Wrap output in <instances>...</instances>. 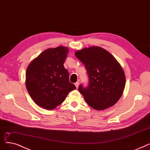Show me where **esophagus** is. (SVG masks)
I'll list each match as a JSON object with an SVG mask.
<instances>
[{"label":"esophagus","instance_id":"obj_1","mask_svg":"<svg viewBox=\"0 0 150 150\" xmlns=\"http://www.w3.org/2000/svg\"><path fill=\"white\" fill-rule=\"evenodd\" d=\"M79 82H76L75 83H74V85H75V86L76 87V88H78V87H79Z\"/></svg>","mask_w":150,"mask_h":150}]
</instances>
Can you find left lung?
<instances>
[{
  "label": "left lung",
  "mask_w": 150,
  "mask_h": 150,
  "mask_svg": "<svg viewBox=\"0 0 150 150\" xmlns=\"http://www.w3.org/2000/svg\"><path fill=\"white\" fill-rule=\"evenodd\" d=\"M75 55L85 65L88 76V86L81 84L79 87L85 101L98 110L115 104L123 94L126 83L124 71L115 58L98 46L77 51Z\"/></svg>",
  "instance_id": "left-lung-1"
}]
</instances>
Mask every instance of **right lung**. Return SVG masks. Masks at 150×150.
Listing matches in <instances>:
<instances>
[{"label": "right lung", "instance_id": "right-lung-1", "mask_svg": "<svg viewBox=\"0 0 150 150\" xmlns=\"http://www.w3.org/2000/svg\"><path fill=\"white\" fill-rule=\"evenodd\" d=\"M68 51L63 46L47 49L27 67V90L33 101L42 108L55 109L76 88L69 82V73L63 66Z\"/></svg>", "mask_w": 150, "mask_h": 150}]
</instances>
